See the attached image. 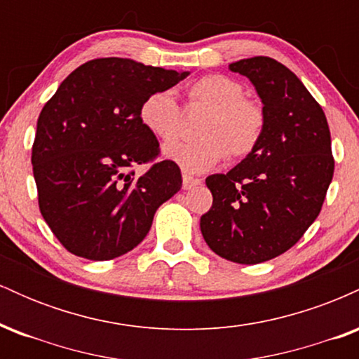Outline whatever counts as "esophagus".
Wrapping results in <instances>:
<instances>
[{
	"mask_svg": "<svg viewBox=\"0 0 359 359\" xmlns=\"http://www.w3.org/2000/svg\"><path fill=\"white\" fill-rule=\"evenodd\" d=\"M201 184V179H196V177H191L187 174H184L182 177V187L185 189V191H189V189H194L196 185Z\"/></svg>",
	"mask_w": 359,
	"mask_h": 359,
	"instance_id": "34e87169",
	"label": "esophagus"
}]
</instances>
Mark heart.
Wrapping results in <instances>:
<instances>
[{
  "instance_id": "b5f03b06",
  "label": "heart",
  "mask_w": 359,
  "mask_h": 359,
  "mask_svg": "<svg viewBox=\"0 0 359 359\" xmlns=\"http://www.w3.org/2000/svg\"><path fill=\"white\" fill-rule=\"evenodd\" d=\"M189 108L204 109L197 125V140L163 148V155L189 174L216 167L226 156L238 160L258 147L265 130V111L257 101L246 100L245 89L231 77L204 76L187 89ZM140 121L151 137L168 143L180 135L182 111L170 90L148 94L140 106Z\"/></svg>"
}]
</instances>
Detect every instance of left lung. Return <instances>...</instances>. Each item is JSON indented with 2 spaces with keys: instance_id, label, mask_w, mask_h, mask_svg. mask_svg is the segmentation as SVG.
<instances>
[{
  "instance_id": "left-lung-1",
  "label": "left lung",
  "mask_w": 359,
  "mask_h": 359,
  "mask_svg": "<svg viewBox=\"0 0 359 359\" xmlns=\"http://www.w3.org/2000/svg\"><path fill=\"white\" fill-rule=\"evenodd\" d=\"M248 77L265 111L258 147L228 174L205 179L212 208L201 231L214 253L241 265L269 262L319 216L334 174L323 108L290 69L270 57L229 64Z\"/></svg>"
}]
</instances>
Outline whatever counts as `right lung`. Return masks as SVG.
I'll use <instances>...</instances> for the list:
<instances>
[{
    "label": "right lung",
    "instance_id": "obj_1",
    "mask_svg": "<svg viewBox=\"0 0 359 359\" xmlns=\"http://www.w3.org/2000/svg\"><path fill=\"white\" fill-rule=\"evenodd\" d=\"M189 76L131 59H96L69 74L36 121L32 165L45 222L64 248L104 262L138 246L156 209L182 187L140 121L148 94Z\"/></svg>",
    "mask_w": 359,
    "mask_h": 359
}]
</instances>
